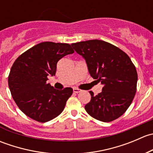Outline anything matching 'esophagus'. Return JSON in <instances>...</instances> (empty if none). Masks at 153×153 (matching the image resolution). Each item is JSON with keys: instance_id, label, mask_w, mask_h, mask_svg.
<instances>
[{"instance_id": "obj_1", "label": "esophagus", "mask_w": 153, "mask_h": 153, "mask_svg": "<svg viewBox=\"0 0 153 153\" xmlns=\"http://www.w3.org/2000/svg\"><path fill=\"white\" fill-rule=\"evenodd\" d=\"M73 92H75V93H79L80 92H81V89H79L78 88H73Z\"/></svg>"}]
</instances>
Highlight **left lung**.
<instances>
[{"instance_id": "1", "label": "left lung", "mask_w": 153, "mask_h": 153, "mask_svg": "<svg viewBox=\"0 0 153 153\" xmlns=\"http://www.w3.org/2000/svg\"><path fill=\"white\" fill-rule=\"evenodd\" d=\"M75 52L86 60L89 72L103 85L85 109L90 116L103 122L119 118L132 104L137 89L138 74L129 57L119 48L101 40L72 44Z\"/></svg>"}]
</instances>
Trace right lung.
Returning <instances> with one entry per match:
<instances>
[{
  "instance_id": "1",
  "label": "right lung",
  "mask_w": 153,
  "mask_h": 153,
  "mask_svg": "<svg viewBox=\"0 0 153 153\" xmlns=\"http://www.w3.org/2000/svg\"><path fill=\"white\" fill-rule=\"evenodd\" d=\"M74 50L69 44L42 42L21 54L14 62L8 84L19 109L35 121L47 122L64 110L72 89H55L47 84L48 76L55 75L57 63Z\"/></svg>"
}]
</instances>
